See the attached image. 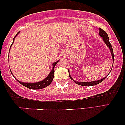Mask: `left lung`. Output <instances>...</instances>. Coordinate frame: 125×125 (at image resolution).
Here are the masks:
<instances>
[{
  "mask_svg": "<svg viewBox=\"0 0 125 125\" xmlns=\"http://www.w3.org/2000/svg\"><path fill=\"white\" fill-rule=\"evenodd\" d=\"M99 35H100V36H101L102 38H103V40L104 42H105V44H106V45L107 46V47L109 48V49H110V52H111V54H112V56L113 57V62H114V53H113V48H112V45H111L110 42H109V37H108V35H107V34L106 32L105 31H104L101 28H100L99 29ZM113 68V66H112ZM69 76L70 77V78H71L72 80H73V79L72 78V77L70 76L69 74ZM111 72V71H110ZM110 72H109V73H110ZM109 74L107 75V76H106L105 77H104V78H102L101 80H97V81H91V82H79V81H74V80H73L74 82L77 84L78 85H81V86H93V85H95L97 84H98L99 83H101L102 81H103L107 77V76H108Z\"/></svg>",
  "mask_w": 125,
  "mask_h": 125,
  "instance_id": "1",
  "label": "left lung"
}]
</instances>
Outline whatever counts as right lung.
I'll return each mask as SVG.
<instances>
[{
	"mask_svg": "<svg viewBox=\"0 0 125 125\" xmlns=\"http://www.w3.org/2000/svg\"><path fill=\"white\" fill-rule=\"evenodd\" d=\"M19 33V32H18V33H17V34L16 35V36L14 37V38L13 39V42H12V44H11V47L12 45L13 42H14V40L15 39V37L17 35H18ZM11 47H10V48H11ZM59 61H56L55 62H53V63L52 65H53V68H52V70L51 71V72H50V73L48 74V76L47 77H46L45 79L42 80V81H39V82H37V83H23V82H21V81H19L18 80H17L16 78L14 76H13V75L12 73V72L11 71V72L12 73V74L13 75V76L14 77L15 79L16 80V81H18V83H19L20 84H21L22 85H23V86H24L26 87V88H28L29 89H42L44 88H45V87H47L48 86L51 84V83H52L53 79V77H54V67H55V65H56V64L59 62Z\"/></svg>",
	"mask_w": 125,
	"mask_h": 125,
	"instance_id": "obj_1",
	"label": "right lung"
}]
</instances>
